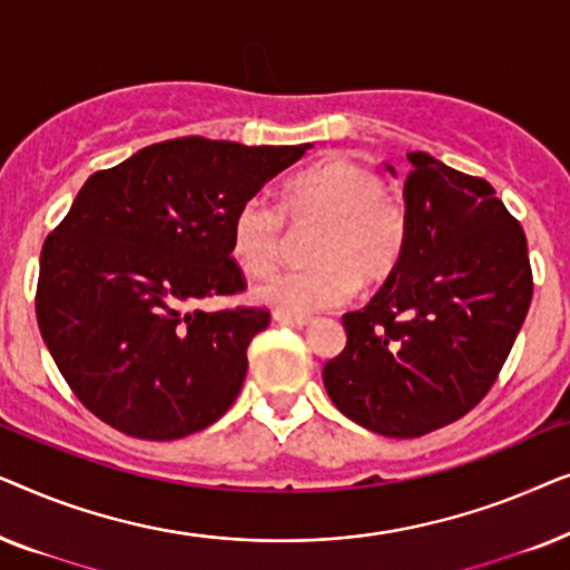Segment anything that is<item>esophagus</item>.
I'll return each instance as SVG.
<instances>
[{"label": "esophagus", "mask_w": 570, "mask_h": 570, "mask_svg": "<svg viewBox=\"0 0 570 570\" xmlns=\"http://www.w3.org/2000/svg\"><path fill=\"white\" fill-rule=\"evenodd\" d=\"M275 322L279 324H293V326H308L314 318L311 316H298V314H283V311H275Z\"/></svg>", "instance_id": "1"}]
</instances>
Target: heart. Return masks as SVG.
Segmentation results:
<instances>
[{
	"label": "heart",
	"instance_id": "obj_1",
	"mask_svg": "<svg viewBox=\"0 0 570 570\" xmlns=\"http://www.w3.org/2000/svg\"><path fill=\"white\" fill-rule=\"evenodd\" d=\"M291 225H314L303 267L272 272L254 287V298L283 314L308 316L345 301L355 283H381L394 272L407 244V213L376 170L330 158L287 178L279 205L252 194L230 217V254L248 275L275 264Z\"/></svg>",
	"mask_w": 570,
	"mask_h": 570
}]
</instances>
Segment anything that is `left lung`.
Returning a JSON list of instances; mask_svg holds the SVG:
<instances>
[{
  "label": "left lung",
  "instance_id": "obj_1",
  "mask_svg": "<svg viewBox=\"0 0 570 570\" xmlns=\"http://www.w3.org/2000/svg\"><path fill=\"white\" fill-rule=\"evenodd\" d=\"M407 244L324 365L342 415L392 439L464 417L495 384L532 303L527 236L485 178L410 153ZM394 174L392 166H386Z\"/></svg>",
  "mask_w": 570,
  "mask_h": 570
}]
</instances>
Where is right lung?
Here are the masks:
<instances>
[{"label": "right lung", "mask_w": 570, "mask_h": 570, "mask_svg": "<svg viewBox=\"0 0 570 570\" xmlns=\"http://www.w3.org/2000/svg\"><path fill=\"white\" fill-rule=\"evenodd\" d=\"M308 147L181 137L85 181L43 244L36 316L92 415L131 439L174 441L228 412L269 311L194 303L246 291L230 217Z\"/></svg>", "instance_id": "add662e5"}]
</instances>
